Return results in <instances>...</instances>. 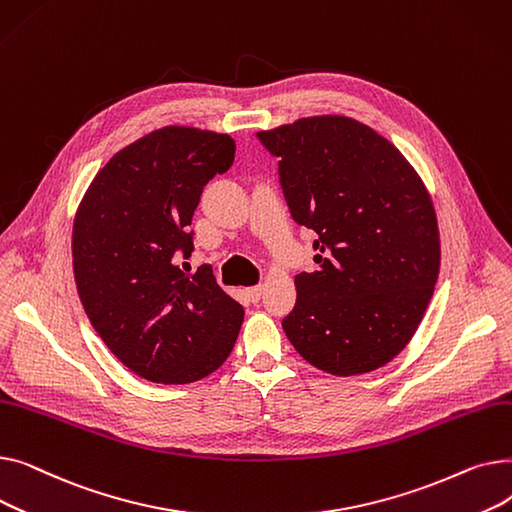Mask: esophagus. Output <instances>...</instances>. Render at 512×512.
<instances>
[{
	"label": "esophagus",
	"instance_id": "34e87169",
	"mask_svg": "<svg viewBox=\"0 0 512 512\" xmlns=\"http://www.w3.org/2000/svg\"><path fill=\"white\" fill-rule=\"evenodd\" d=\"M261 294H263V286H261V284L247 288V297H249V301H253V303H257V301L261 299Z\"/></svg>",
	"mask_w": 512,
	"mask_h": 512
}]
</instances>
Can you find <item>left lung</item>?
Wrapping results in <instances>:
<instances>
[{"label": "left lung", "mask_w": 512, "mask_h": 512, "mask_svg": "<svg viewBox=\"0 0 512 512\" xmlns=\"http://www.w3.org/2000/svg\"><path fill=\"white\" fill-rule=\"evenodd\" d=\"M276 155L292 220L317 234V272L294 276L282 328L299 355L332 375L390 363L417 332L440 272L429 193L388 139L346 116L257 132Z\"/></svg>", "instance_id": "8db88e82"}]
</instances>
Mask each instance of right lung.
<instances>
[{
	"mask_svg": "<svg viewBox=\"0 0 512 512\" xmlns=\"http://www.w3.org/2000/svg\"><path fill=\"white\" fill-rule=\"evenodd\" d=\"M228 134L164 126L118 151L93 178L72 228L80 303L105 346L157 384L207 378L232 353L245 309L211 267L184 274L203 186L224 174Z\"/></svg>",
	"mask_w": 512,
	"mask_h": 512,
	"instance_id": "right-lung-1",
	"label": "right lung"
}]
</instances>
